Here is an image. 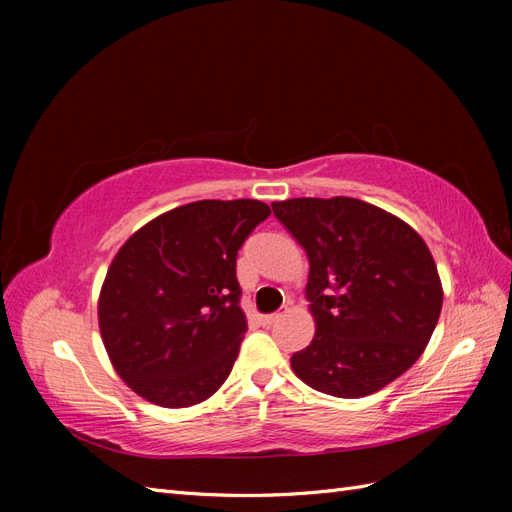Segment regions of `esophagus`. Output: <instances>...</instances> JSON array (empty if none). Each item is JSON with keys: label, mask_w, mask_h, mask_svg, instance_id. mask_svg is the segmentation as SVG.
Here are the masks:
<instances>
[{"label": "esophagus", "mask_w": 512, "mask_h": 512, "mask_svg": "<svg viewBox=\"0 0 512 512\" xmlns=\"http://www.w3.org/2000/svg\"><path fill=\"white\" fill-rule=\"evenodd\" d=\"M282 316L280 314H269V316H260V324L262 327H271V324H275L277 320H280Z\"/></svg>", "instance_id": "34e87169"}]
</instances>
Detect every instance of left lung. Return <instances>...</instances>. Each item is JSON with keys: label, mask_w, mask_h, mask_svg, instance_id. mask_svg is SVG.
<instances>
[{"label": "left lung", "mask_w": 512, "mask_h": 512, "mask_svg": "<svg viewBox=\"0 0 512 512\" xmlns=\"http://www.w3.org/2000/svg\"><path fill=\"white\" fill-rule=\"evenodd\" d=\"M271 207L309 258L305 297L316 333L292 354V371L333 397L380 391L416 363L440 318L442 284L427 243L359 198Z\"/></svg>", "instance_id": "left-lung-1"}]
</instances>
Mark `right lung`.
<instances>
[{"label": "right lung", "mask_w": 512, "mask_h": 512, "mask_svg": "<svg viewBox=\"0 0 512 512\" xmlns=\"http://www.w3.org/2000/svg\"><path fill=\"white\" fill-rule=\"evenodd\" d=\"M252 198L170 209L121 245L98 322L119 378L164 408H188L226 382L247 331L237 252L269 218Z\"/></svg>", "instance_id": "1"}]
</instances>
